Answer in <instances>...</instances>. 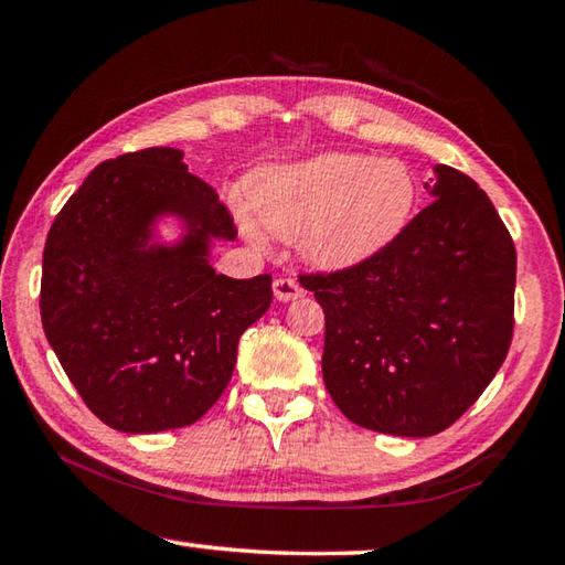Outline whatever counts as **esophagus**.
I'll return each instance as SVG.
<instances>
[{
	"label": "esophagus",
	"mask_w": 565,
	"mask_h": 565,
	"mask_svg": "<svg viewBox=\"0 0 565 565\" xmlns=\"http://www.w3.org/2000/svg\"><path fill=\"white\" fill-rule=\"evenodd\" d=\"M274 294L279 301H294V299H301L303 289L299 286V281L291 279V276H279V279L274 281Z\"/></svg>",
	"instance_id": "1"
}]
</instances>
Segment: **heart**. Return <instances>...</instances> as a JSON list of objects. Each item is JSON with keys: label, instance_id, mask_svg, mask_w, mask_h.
I'll return each instance as SVG.
<instances>
[{"label": "heart", "instance_id": "obj_1", "mask_svg": "<svg viewBox=\"0 0 565 565\" xmlns=\"http://www.w3.org/2000/svg\"><path fill=\"white\" fill-rule=\"evenodd\" d=\"M256 216L271 234L301 238L306 259L347 269L376 256L406 226L416 184L398 161L363 154H319L254 177ZM248 238L262 228L242 214Z\"/></svg>", "mask_w": 565, "mask_h": 565}]
</instances>
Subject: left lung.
I'll use <instances>...</instances> for the list:
<instances>
[{"label": "left lung", "instance_id": "obj_1", "mask_svg": "<svg viewBox=\"0 0 565 565\" xmlns=\"http://www.w3.org/2000/svg\"><path fill=\"white\" fill-rule=\"evenodd\" d=\"M434 202L376 256L301 274L327 317L323 384L353 424L434 436L483 394L513 337L515 246L471 177L436 167Z\"/></svg>", "mask_w": 565, "mask_h": 565}]
</instances>
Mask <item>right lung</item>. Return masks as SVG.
I'll list each match as a JSON object with an SVG mask.
<instances>
[{
    "label": "right lung",
    "instance_id": "1",
    "mask_svg": "<svg viewBox=\"0 0 565 565\" xmlns=\"http://www.w3.org/2000/svg\"><path fill=\"white\" fill-rule=\"evenodd\" d=\"M181 151H129L84 179L44 244L46 341L84 404L124 434L194 424L234 374L238 337L271 306V276L228 279L212 238H236L216 191ZM161 213L185 218L174 247L150 244Z\"/></svg>",
    "mask_w": 565,
    "mask_h": 565
}]
</instances>
